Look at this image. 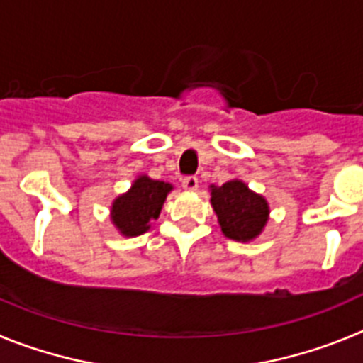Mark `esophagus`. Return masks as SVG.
<instances>
[{
    "label": "esophagus",
    "instance_id": "esophagus-1",
    "mask_svg": "<svg viewBox=\"0 0 363 363\" xmlns=\"http://www.w3.org/2000/svg\"><path fill=\"white\" fill-rule=\"evenodd\" d=\"M182 185H184L185 191H196L198 189V178L196 176H185L182 179Z\"/></svg>",
    "mask_w": 363,
    "mask_h": 363
}]
</instances>
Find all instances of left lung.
Wrapping results in <instances>:
<instances>
[{
    "label": "left lung",
    "mask_w": 363,
    "mask_h": 363,
    "mask_svg": "<svg viewBox=\"0 0 363 363\" xmlns=\"http://www.w3.org/2000/svg\"><path fill=\"white\" fill-rule=\"evenodd\" d=\"M211 203L218 214L221 230L230 240L249 242L262 233L267 221L269 207L265 198L249 191L238 179L214 187Z\"/></svg>",
    "instance_id": "left-lung-1"
}]
</instances>
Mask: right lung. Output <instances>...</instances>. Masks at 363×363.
<instances>
[{
  "label": "right lung",
  "mask_w": 363,
  "mask_h": 363,
  "mask_svg": "<svg viewBox=\"0 0 363 363\" xmlns=\"http://www.w3.org/2000/svg\"><path fill=\"white\" fill-rule=\"evenodd\" d=\"M172 185L140 176L127 194L112 203V221L125 236H138L149 229L150 220L160 216L162 205Z\"/></svg>",
  "instance_id": "obj_1"
}]
</instances>
